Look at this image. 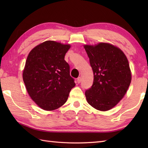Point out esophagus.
Listing matches in <instances>:
<instances>
[{"instance_id": "esophagus-1", "label": "esophagus", "mask_w": 148, "mask_h": 148, "mask_svg": "<svg viewBox=\"0 0 148 148\" xmlns=\"http://www.w3.org/2000/svg\"><path fill=\"white\" fill-rule=\"evenodd\" d=\"M81 77H79L77 79V83L79 84V83H81Z\"/></svg>"}]
</instances>
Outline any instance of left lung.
Wrapping results in <instances>:
<instances>
[{"mask_svg": "<svg viewBox=\"0 0 148 148\" xmlns=\"http://www.w3.org/2000/svg\"><path fill=\"white\" fill-rule=\"evenodd\" d=\"M93 72V83L86 90L88 102L105 111L117 104L126 93L131 82L128 60L120 49L108 43L84 45Z\"/></svg>", "mask_w": 148, "mask_h": 148, "instance_id": "1", "label": "left lung"}]
</instances>
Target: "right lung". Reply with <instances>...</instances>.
I'll return each mask as SVG.
<instances>
[{
  "label": "right lung",
  "mask_w": 148,
  "mask_h": 148,
  "mask_svg": "<svg viewBox=\"0 0 148 148\" xmlns=\"http://www.w3.org/2000/svg\"><path fill=\"white\" fill-rule=\"evenodd\" d=\"M70 45L47 40L27 56L23 72L26 88L34 102L46 111L64 105L76 85L70 66L64 60Z\"/></svg>",
  "instance_id": "add662e5"
}]
</instances>
